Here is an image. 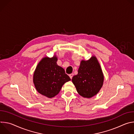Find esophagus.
<instances>
[{"instance_id": "esophagus-1", "label": "esophagus", "mask_w": 134, "mask_h": 134, "mask_svg": "<svg viewBox=\"0 0 134 134\" xmlns=\"http://www.w3.org/2000/svg\"><path fill=\"white\" fill-rule=\"evenodd\" d=\"M73 76H74V74H73V73L70 74L69 75V77L70 78V79H72V77H73Z\"/></svg>"}]
</instances>
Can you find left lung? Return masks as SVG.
Segmentation results:
<instances>
[{"mask_svg":"<svg viewBox=\"0 0 134 134\" xmlns=\"http://www.w3.org/2000/svg\"><path fill=\"white\" fill-rule=\"evenodd\" d=\"M103 82V74L95 55L87 60L81 62L78 74L74 76L72 79V82L78 93L82 97L88 99L99 92Z\"/></svg>","mask_w":134,"mask_h":134,"instance_id":"left-lung-1","label":"left lung"}]
</instances>
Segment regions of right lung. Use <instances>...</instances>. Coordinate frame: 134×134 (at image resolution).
I'll use <instances>...</instances> for the list:
<instances>
[{
    "label": "right lung",
    "instance_id": "add662e5",
    "mask_svg": "<svg viewBox=\"0 0 134 134\" xmlns=\"http://www.w3.org/2000/svg\"><path fill=\"white\" fill-rule=\"evenodd\" d=\"M58 58L46 56L38 63L33 74V81L36 91L42 95L52 98L58 94L63 85L70 81L65 70L57 64Z\"/></svg>",
    "mask_w": 134,
    "mask_h": 134
}]
</instances>
